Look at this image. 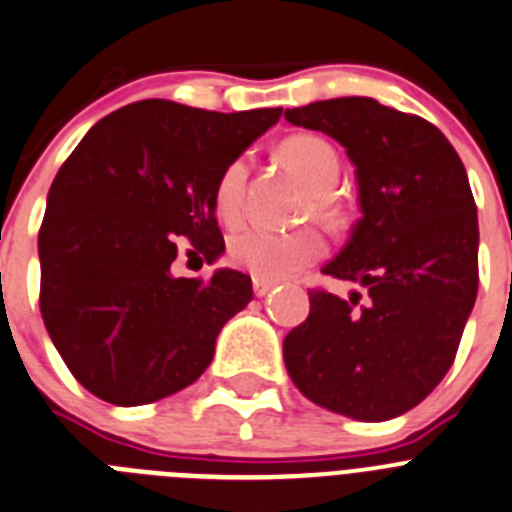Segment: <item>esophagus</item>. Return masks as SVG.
<instances>
[{
  "mask_svg": "<svg viewBox=\"0 0 512 512\" xmlns=\"http://www.w3.org/2000/svg\"><path fill=\"white\" fill-rule=\"evenodd\" d=\"M273 285L275 283H267V280H257L255 278V283H252V290H255L257 298H262V296H267L270 290H273Z\"/></svg>",
  "mask_w": 512,
  "mask_h": 512,
  "instance_id": "1",
  "label": "esophagus"
}]
</instances>
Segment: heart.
I'll return each instance as SVG.
<instances>
[{"instance_id":"heart-1","label":"heart","mask_w":512,"mask_h":512,"mask_svg":"<svg viewBox=\"0 0 512 512\" xmlns=\"http://www.w3.org/2000/svg\"><path fill=\"white\" fill-rule=\"evenodd\" d=\"M285 163L293 168L298 178L313 191V211L324 222H342V209L336 206L329 193L339 181V155L334 147L316 135H296L280 147ZM250 176L247 155L234 158L214 188V206L219 219L227 224H237L245 214V191ZM324 252V239L316 229H267V227H242L229 237L227 257L234 267L250 273L252 278L278 283V280L296 275L298 270L316 262Z\"/></svg>"}]
</instances>
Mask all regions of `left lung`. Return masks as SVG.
Returning a JSON list of instances; mask_svg holds the SVG:
<instances>
[{"mask_svg": "<svg viewBox=\"0 0 512 512\" xmlns=\"http://www.w3.org/2000/svg\"><path fill=\"white\" fill-rule=\"evenodd\" d=\"M285 119L347 150L362 211L324 267L362 293L311 290L308 319L285 336V367L326 411L388 421L444 380L477 298L480 227L467 170L434 124L367 96L313 101Z\"/></svg>", "mask_w": 512, "mask_h": 512, "instance_id": "obj_1", "label": "left lung"}]
</instances>
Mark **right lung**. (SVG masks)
I'll list each match as a JSON object with an SVG mask.
<instances>
[{
	"label": "right lung",
	"mask_w": 512,
	"mask_h": 512,
	"mask_svg": "<svg viewBox=\"0 0 512 512\" xmlns=\"http://www.w3.org/2000/svg\"><path fill=\"white\" fill-rule=\"evenodd\" d=\"M283 109L206 112L165 99L117 109L61 165L38 234L40 313L81 385L114 405L188 388L222 326L252 301L250 275L176 278L178 239L224 252L214 188Z\"/></svg>",
	"instance_id": "obj_1"
}]
</instances>
